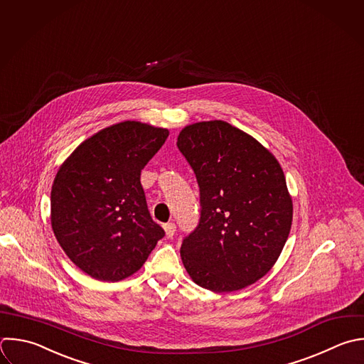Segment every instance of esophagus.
<instances>
[{
  "mask_svg": "<svg viewBox=\"0 0 364 364\" xmlns=\"http://www.w3.org/2000/svg\"><path fill=\"white\" fill-rule=\"evenodd\" d=\"M164 229H165V233L168 237H172L175 235V230H176V225L173 222H168L164 225Z\"/></svg>",
  "mask_w": 364,
  "mask_h": 364,
  "instance_id": "1",
  "label": "esophagus"
}]
</instances>
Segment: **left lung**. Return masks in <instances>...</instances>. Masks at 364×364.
Masks as SVG:
<instances>
[{"mask_svg":"<svg viewBox=\"0 0 364 364\" xmlns=\"http://www.w3.org/2000/svg\"><path fill=\"white\" fill-rule=\"evenodd\" d=\"M176 145L200 192L199 223L181 246L186 272L218 293L255 283L276 263L291 228V198L277 159L225 121L188 125Z\"/></svg>","mask_w":364,"mask_h":364,"instance_id":"left-lung-1","label":"left lung"}]
</instances>
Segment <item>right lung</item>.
<instances>
[{
  "mask_svg": "<svg viewBox=\"0 0 364 364\" xmlns=\"http://www.w3.org/2000/svg\"><path fill=\"white\" fill-rule=\"evenodd\" d=\"M169 131L136 121L84 141L60 166L51 189V225L82 272L118 282L138 272L165 236L148 210L141 171Z\"/></svg>",
  "mask_w": 364,
  "mask_h": 364,
  "instance_id": "right-lung-1",
  "label": "right lung"
}]
</instances>
